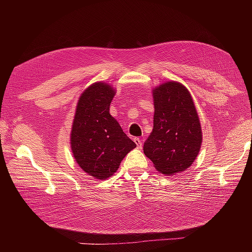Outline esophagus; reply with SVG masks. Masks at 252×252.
I'll use <instances>...</instances> for the list:
<instances>
[{
    "instance_id": "obj_1",
    "label": "esophagus",
    "mask_w": 252,
    "mask_h": 252,
    "mask_svg": "<svg viewBox=\"0 0 252 252\" xmlns=\"http://www.w3.org/2000/svg\"><path fill=\"white\" fill-rule=\"evenodd\" d=\"M133 141H134V143L136 144V146H138V148L141 149V148H142V140L139 139V138H134Z\"/></svg>"
}]
</instances>
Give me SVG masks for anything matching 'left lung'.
Here are the masks:
<instances>
[{
  "mask_svg": "<svg viewBox=\"0 0 252 252\" xmlns=\"http://www.w3.org/2000/svg\"><path fill=\"white\" fill-rule=\"evenodd\" d=\"M154 128L144 154L163 174L174 175L192 165L202 145V128L189 90L168 81L152 89Z\"/></svg>",
  "mask_w": 252,
  "mask_h": 252,
  "instance_id": "left-lung-1",
  "label": "left lung"
}]
</instances>
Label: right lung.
I'll return each instance as SVG.
<instances>
[{"label": "right lung", "mask_w": 252, "mask_h": 252, "mask_svg": "<svg viewBox=\"0 0 252 252\" xmlns=\"http://www.w3.org/2000/svg\"><path fill=\"white\" fill-rule=\"evenodd\" d=\"M116 88L95 82L83 91L75 108L70 147L75 162L97 180L110 178L128 152L136 147L109 113Z\"/></svg>", "instance_id": "right-lung-1"}]
</instances>
